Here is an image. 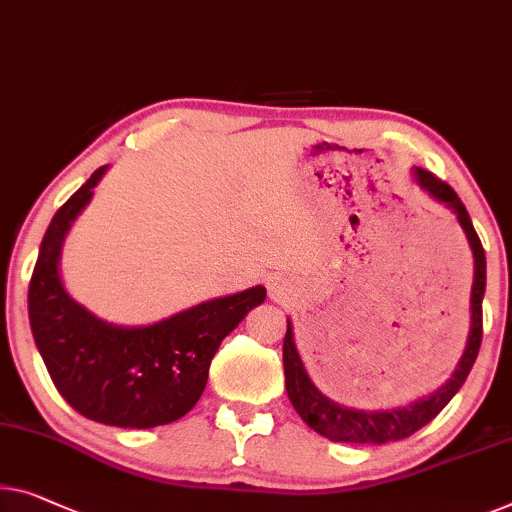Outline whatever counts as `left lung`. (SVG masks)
I'll list each match as a JSON object with an SVG mask.
<instances>
[{
    "instance_id": "1",
    "label": "left lung",
    "mask_w": 512,
    "mask_h": 512,
    "mask_svg": "<svg viewBox=\"0 0 512 512\" xmlns=\"http://www.w3.org/2000/svg\"><path fill=\"white\" fill-rule=\"evenodd\" d=\"M416 181L421 188L427 190L434 200L446 204L448 209L455 211L457 220H460L464 234H467L471 253H474V287H471V331L467 349L460 358V365L453 372V377L446 381L439 391H434L427 398L407 404L402 409L391 411H356L340 407V404L331 402L326 395L317 391L312 384L308 372L303 368V361L294 345L292 324L287 322L285 342H282V365H285V388L289 395V402L294 404L296 414H299L312 430L322 434V437L331 441H345V444H386V441H400L404 437L421 430L423 425L432 421L453 395L460 391L464 379L469 377L471 368H474L480 342H483V294H485V250L480 243L478 234L471 223L469 211L464 207L455 190L448 186L446 181L434 177L432 172L416 167Z\"/></svg>"
}]
</instances>
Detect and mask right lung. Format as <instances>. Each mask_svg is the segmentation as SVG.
Instances as JSON below:
<instances>
[{"instance_id":"obj_1","label":"right lung","mask_w":512,"mask_h":512,"mask_svg":"<svg viewBox=\"0 0 512 512\" xmlns=\"http://www.w3.org/2000/svg\"><path fill=\"white\" fill-rule=\"evenodd\" d=\"M103 174L105 167H98L61 204L43 236L29 280V324L57 391L78 414L144 430L177 421L195 407L220 342L266 299V289L250 287L137 329L91 315L61 285L59 255L68 227Z\"/></svg>"}]
</instances>
